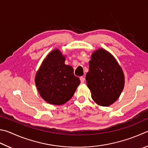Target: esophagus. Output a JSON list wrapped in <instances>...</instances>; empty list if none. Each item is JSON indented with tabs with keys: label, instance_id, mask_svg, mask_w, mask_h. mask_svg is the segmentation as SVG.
<instances>
[{
	"label": "esophagus",
	"instance_id": "obj_1",
	"mask_svg": "<svg viewBox=\"0 0 148 148\" xmlns=\"http://www.w3.org/2000/svg\"><path fill=\"white\" fill-rule=\"evenodd\" d=\"M85 77H83V76H82V77H80V81H81V83H83L85 82Z\"/></svg>",
	"mask_w": 148,
	"mask_h": 148
}]
</instances>
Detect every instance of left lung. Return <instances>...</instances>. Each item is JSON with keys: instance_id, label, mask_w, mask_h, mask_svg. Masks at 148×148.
Listing matches in <instances>:
<instances>
[{"instance_id": "8db88e82", "label": "left lung", "mask_w": 148, "mask_h": 148, "mask_svg": "<svg viewBox=\"0 0 148 148\" xmlns=\"http://www.w3.org/2000/svg\"><path fill=\"white\" fill-rule=\"evenodd\" d=\"M86 80L92 100L101 106H109L116 101L124 87L122 68L116 59L103 48L92 54Z\"/></svg>"}]
</instances>
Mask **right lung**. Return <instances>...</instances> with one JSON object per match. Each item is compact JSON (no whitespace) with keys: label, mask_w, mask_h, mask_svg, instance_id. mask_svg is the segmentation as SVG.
I'll return each mask as SVG.
<instances>
[{"label":"right lung","mask_w":148,"mask_h":148,"mask_svg":"<svg viewBox=\"0 0 148 148\" xmlns=\"http://www.w3.org/2000/svg\"><path fill=\"white\" fill-rule=\"evenodd\" d=\"M65 58L60 50H53L42 61L35 82L41 98L53 105L65 103L74 95L80 83L73 68L65 64Z\"/></svg>","instance_id":"right-lung-1"}]
</instances>
